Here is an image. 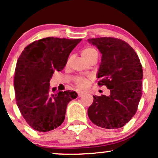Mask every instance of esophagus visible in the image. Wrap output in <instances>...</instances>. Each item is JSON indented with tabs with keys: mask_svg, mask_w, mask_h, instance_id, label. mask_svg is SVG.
<instances>
[{
	"mask_svg": "<svg viewBox=\"0 0 158 158\" xmlns=\"http://www.w3.org/2000/svg\"><path fill=\"white\" fill-rule=\"evenodd\" d=\"M84 94H85L84 92H78V97H82Z\"/></svg>",
	"mask_w": 158,
	"mask_h": 158,
	"instance_id": "esophagus-1",
	"label": "esophagus"
}]
</instances>
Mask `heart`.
Wrapping results in <instances>:
<instances>
[{
	"mask_svg": "<svg viewBox=\"0 0 158 158\" xmlns=\"http://www.w3.org/2000/svg\"><path fill=\"white\" fill-rule=\"evenodd\" d=\"M93 56H97V52L95 49L91 48H85V50H82L81 52V56L85 60H86L88 58L91 57ZM75 83L77 86L79 88H86L88 87L90 84V79L89 78H85V77H79L75 79Z\"/></svg>",
	"mask_w": 158,
	"mask_h": 158,
	"instance_id": "b5f03b06",
	"label": "heart"
}]
</instances>
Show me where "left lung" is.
<instances>
[{
    "label": "left lung",
    "instance_id": "left-lung-1",
    "mask_svg": "<svg viewBox=\"0 0 158 158\" xmlns=\"http://www.w3.org/2000/svg\"><path fill=\"white\" fill-rule=\"evenodd\" d=\"M88 41L102 54L97 74L100 79L98 85H106L110 90L108 97L93 96L88 117L101 128H122L134 117L142 96L143 69L138 56L128 43L115 38L89 39Z\"/></svg>",
    "mask_w": 158,
    "mask_h": 158
}]
</instances>
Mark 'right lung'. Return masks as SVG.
<instances>
[{
  "label": "right lung",
  "mask_w": 158,
  "mask_h": 158,
  "mask_svg": "<svg viewBox=\"0 0 158 158\" xmlns=\"http://www.w3.org/2000/svg\"><path fill=\"white\" fill-rule=\"evenodd\" d=\"M81 41L48 37L24 48L16 64L14 88L21 114L35 131L47 132L61 126L68 104L77 97L73 90L56 92L50 87L55 71H61L69 55Z\"/></svg>",
  "instance_id": "1"
}]
</instances>
